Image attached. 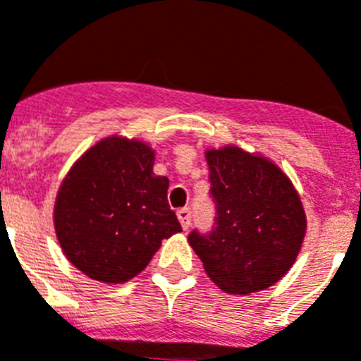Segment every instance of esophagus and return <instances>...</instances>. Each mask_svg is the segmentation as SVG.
I'll return each mask as SVG.
<instances>
[{
  "label": "esophagus",
  "instance_id": "obj_1",
  "mask_svg": "<svg viewBox=\"0 0 361 361\" xmlns=\"http://www.w3.org/2000/svg\"><path fill=\"white\" fill-rule=\"evenodd\" d=\"M177 217L178 221H180V225H183V228L186 231L188 227H190V223H192V212H190V208H180L177 212Z\"/></svg>",
  "mask_w": 361,
  "mask_h": 361
}]
</instances>
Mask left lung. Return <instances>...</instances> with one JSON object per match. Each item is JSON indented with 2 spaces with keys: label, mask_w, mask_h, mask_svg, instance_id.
Masks as SVG:
<instances>
[{
  "label": "left lung",
  "mask_w": 361,
  "mask_h": 361,
  "mask_svg": "<svg viewBox=\"0 0 361 361\" xmlns=\"http://www.w3.org/2000/svg\"><path fill=\"white\" fill-rule=\"evenodd\" d=\"M216 227L193 231L188 241L210 281L247 295L290 271L306 234V214L288 175L266 157L236 145L207 149Z\"/></svg>",
  "instance_id": "8db88e82"
}]
</instances>
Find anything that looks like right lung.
I'll list each match as a JSON object with an SVG mask.
<instances>
[{
  "label": "right lung",
  "instance_id": "obj_1",
  "mask_svg": "<svg viewBox=\"0 0 361 361\" xmlns=\"http://www.w3.org/2000/svg\"><path fill=\"white\" fill-rule=\"evenodd\" d=\"M145 142L109 136L62 180L53 208L56 240L86 276L121 284L144 271L162 240L180 232L168 204V177L153 173Z\"/></svg>",
  "mask_w": 361,
  "mask_h": 361
}]
</instances>
